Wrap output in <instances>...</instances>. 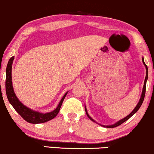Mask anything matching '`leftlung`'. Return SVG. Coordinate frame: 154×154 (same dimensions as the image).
<instances>
[{"label":"left lung","mask_w":154,"mask_h":154,"mask_svg":"<svg viewBox=\"0 0 154 154\" xmlns=\"http://www.w3.org/2000/svg\"><path fill=\"white\" fill-rule=\"evenodd\" d=\"M142 62L143 64H144L145 68H146V77H145V79H144V86H143V89H142V94H141V97H140V100H139V102L137 103V106H135V108H134L133 110H132V111L131 113H130L129 115H128L127 116L123 118V119H122L121 120H120V121H119L118 122H116V123L113 124V125H102V124H100L98 123H97V122L94 121V120L92 119V118H91L89 116V114H88V111H87V108H86V106H85V112H86V114H87L88 117L89 118V119L91 120L92 121L94 122V123H97L99 124V125L102 126V127H104V128H115V127H117V126H119L120 125H121L122 123H123L124 122H125L126 121H128V119H130V117L132 116L134 113H135L137 111L139 110V109L140 108V106H142V103H143V101H144V96H145V92H146V81L147 80H148V68H147V66L146 65V64L144 63V58L142 57Z\"/></svg>","instance_id":"1"}]
</instances>
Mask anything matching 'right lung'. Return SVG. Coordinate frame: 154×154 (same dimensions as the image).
Returning a JSON list of instances; mask_svg holds the SVG:
<instances>
[{
    "label": "right lung",
    "mask_w": 154,
    "mask_h": 154,
    "mask_svg": "<svg viewBox=\"0 0 154 154\" xmlns=\"http://www.w3.org/2000/svg\"><path fill=\"white\" fill-rule=\"evenodd\" d=\"M14 57H12L10 59L9 62L8 63L7 68H6V80H5V91L7 94L8 100L10 103V104L13 106V108L15 109V111L24 119L25 121L30 123L38 124L45 123V122L49 121L50 120L53 119L58 114L59 111L60 110L61 106H62L63 101H64L65 97L68 93L66 92L62 100H60L58 106L54 110L50 111L48 113H41L38 111H34L31 109L24 104H23L22 102L19 100V99L17 97L15 93H14L13 86H12V65L13 63V60Z\"/></svg>",
    "instance_id": "add662e5"
}]
</instances>
